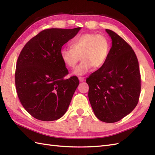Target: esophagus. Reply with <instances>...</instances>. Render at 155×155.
Masks as SVG:
<instances>
[{
  "label": "esophagus",
  "mask_w": 155,
  "mask_h": 155,
  "mask_svg": "<svg viewBox=\"0 0 155 155\" xmlns=\"http://www.w3.org/2000/svg\"><path fill=\"white\" fill-rule=\"evenodd\" d=\"M78 79L81 82H83L84 81V77H78Z\"/></svg>",
  "instance_id": "34e87169"
}]
</instances>
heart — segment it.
Wrapping results in <instances>:
<instances>
[{"mask_svg":"<svg viewBox=\"0 0 155 155\" xmlns=\"http://www.w3.org/2000/svg\"><path fill=\"white\" fill-rule=\"evenodd\" d=\"M71 48H62L61 61L67 67L74 68L81 58L83 62L76 68L75 74L87 73L94 67H104L110 54V45L108 39L103 35L85 33L76 37L70 44Z\"/></svg>","mask_w":155,"mask_h":155,"instance_id":"heart-1","label":"heart"}]
</instances>
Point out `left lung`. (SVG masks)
<instances>
[{
    "mask_svg": "<svg viewBox=\"0 0 155 155\" xmlns=\"http://www.w3.org/2000/svg\"><path fill=\"white\" fill-rule=\"evenodd\" d=\"M112 47L104 67L87 79L88 98L100 120L119 121L133 110L139 100L141 78L139 61L132 47L116 32L106 29Z\"/></svg>",
    "mask_w": 155,
    "mask_h": 155,
    "instance_id": "8db88e82",
    "label": "left lung"
}]
</instances>
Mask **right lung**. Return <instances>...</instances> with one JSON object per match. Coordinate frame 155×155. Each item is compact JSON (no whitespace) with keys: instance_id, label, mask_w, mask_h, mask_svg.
Instances as JSON below:
<instances>
[{"instance_id":"add662e5","label":"right lung","mask_w":155,"mask_h":155,"mask_svg":"<svg viewBox=\"0 0 155 155\" xmlns=\"http://www.w3.org/2000/svg\"><path fill=\"white\" fill-rule=\"evenodd\" d=\"M81 27L48 28L25 45L16 65L15 86L22 105L31 116L43 121L62 117L67 112L79 81L68 79L60 51Z\"/></svg>"}]
</instances>
